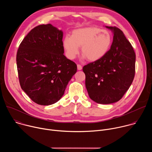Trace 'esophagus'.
<instances>
[{
	"label": "esophagus",
	"mask_w": 152,
	"mask_h": 152,
	"mask_svg": "<svg viewBox=\"0 0 152 152\" xmlns=\"http://www.w3.org/2000/svg\"><path fill=\"white\" fill-rule=\"evenodd\" d=\"M77 70H81L82 69V66H80V65H79V64H77Z\"/></svg>",
	"instance_id": "esophagus-1"
}]
</instances>
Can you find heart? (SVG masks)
Segmentation results:
<instances>
[{
  "label": "heart",
  "instance_id": "obj_1",
  "mask_svg": "<svg viewBox=\"0 0 152 152\" xmlns=\"http://www.w3.org/2000/svg\"><path fill=\"white\" fill-rule=\"evenodd\" d=\"M112 40L109 32L97 27H85L74 30L72 37H65L62 45L69 59H75L79 52V47H81L82 58L95 62L106 55L111 48Z\"/></svg>",
  "mask_w": 152,
  "mask_h": 152
}]
</instances>
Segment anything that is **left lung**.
<instances>
[{"mask_svg":"<svg viewBox=\"0 0 152 152\" xmlns=\"http://www.w3.org/2000/svg\"><path fill=\"white\" fill-rule=\"evenodd\" d=\"M114 35L111 49L101 59L83 67L90 98L100 104L120 100L131 85L135 72L136 55L123 32L105 26Z\"/></svg>","mask_w":152,"mask_h":152,"instance_id":"1","label":"left lung"}]
</instances>
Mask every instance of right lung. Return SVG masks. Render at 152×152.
<instances>
[{
	"label": "right lung",
	"mask_w": 152,
	"mask_h": 152,
	"mask_svg": "<svg viewBox=\"0 0 152 152\" xmlns=\"http://www.w3.org/2000/svg\"><path fill=\"white\" fill-rule=\"evenodd\" d=\"M63 32L51 24L32 29L19 46L16 61L21 88L41 105L55 103L77 72L64 56Z\"/></svg>",
	"instance_id": "obj_1"
}]
</instances>
